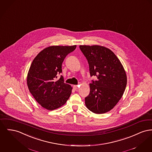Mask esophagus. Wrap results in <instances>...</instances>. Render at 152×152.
<instances>
[{
  "label": "esophagus",
  "instance_id": "34e87169",
  "mask_svg": "<svg viewBox=\"0 0 152 152\" xmlns=\"http://www.w3.org/2000/svg\"><path fill=\"white\" fill-rule=\"evenodd\" d=\"M73 89H75V90H76V89H77L79 88V86L75 85V86H73Z\"/></svg>",
  "mask_w": 152,
  "mask_h": 152
}]
</instances>
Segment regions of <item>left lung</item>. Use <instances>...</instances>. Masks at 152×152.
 I'll use <instances>...</instances> for the list:
<instances>
[{"mask_svg":"<svg viewBox=\"0 0 152 152\" xmlns=\"http://www.w3.org/2000/svg\"><path fill=\"white\" fill-rule=\"evenodd\" d=\"M80 49L88 60L91 76L98 78L89 84L86 106L95 114L107 113L123 96L127 84L125 69L116 55L107 48L80 45Z\"/></svg>","mask_w":152,"mask_h":152,"instance_id":"obj_1","label":"left lung"}]
</instances>
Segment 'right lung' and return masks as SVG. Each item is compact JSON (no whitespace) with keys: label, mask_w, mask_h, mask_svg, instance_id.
I'll list each match as a JSON object with an SVG mask.
<instances>
[{"label":"right lung","mask_w":152,"mask_h":152,"mask_svg":"<svg viewBox=\"0 0 152 152\" xmlns=\"http://www.w3.org/2000/svg\"><path fill=\"white\" fill-rule=\"evenodd\" d=\"M76 45L51 46L37 55L27 73L29 91L42 106L53 110L65 104L71 94V85L64 83L63 76L56 80L57 73L62 72V63Z\"/></svg>","instance_id":"1"}]
</instances>
